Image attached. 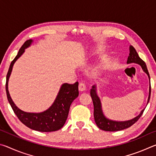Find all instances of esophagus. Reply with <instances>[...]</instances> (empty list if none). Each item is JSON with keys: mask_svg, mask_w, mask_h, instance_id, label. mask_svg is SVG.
Segmentation results:
<instances>
[{"mask_svg": "<svg viewBox=\"0 0 156 156\" xmlns=\"http://www.w3.org/2000/svg\"><path fill=\"white\" fill-rule=\"evenodd\" d=\"M78 89H79V91H83L86 89V87H85V84L83 83H79V85H78Z\"/></svg>", "mask_w": 156, "mask_h": 156, "instance_id": "esophagus-1", "label": "esophagus"}]
</instances>
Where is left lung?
<instances>
[{"instance_id": "1", "label": "left lung", "mask_w": 156, "mask_h": 156, "mask_svg": "<svg viewBox=\"0 0 156 156\" xmlns=\"http://www.w3.org/2000/svg\"><path fill=\"white\" fill-rule=\"evenodd\" d=\"M130 49V54H129V56L128 57L127 63H138V64L141 66L142 69L144 70V72L147 73L148 76H149L150 80L149 73L147 70V65L145 64V62L139 57L136 49L134 48L133 46H130V49ZM90 94L94 103V116L95 122H96V124L97 126H98V128L103 131H117L130 127L131 126L133 125V124H135L137 121L139 120V118L141 117V115H142V113H143L144 111V109L142 111L141 113H140L137 117L134 118L133 119L125 121V122H116V121L108 120L105 117L103 113H102L101 109V104H100L99 98L96 95V87H95V86L92 87V88L91 89ZM150 96H151V84H150L149 87V98H148V102H149L150 100Z\"/></svg>"}]
</instances>
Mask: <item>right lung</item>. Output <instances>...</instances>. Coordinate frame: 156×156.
Listing matches in <instances>:
<instances>
[{
    "instance_id": "1",
    "label": "right lung",
    "mask_w": 156,
    "mask_h": 156,
    "mask_svg": "<svg viewBox=\"0 0 156 156\" xmlns=\"http://www.w3.org/2000/svg\"><path fill=\"white\" fill-rule=\"evenodd\" d=\"M32 41H26L18 51L17 56L10 64L6 76L5 89L8 101L13 111L23 124L33 130L41 132L56 131L64 126L69 114V111L73 100L78 96V82L74 84H63L54 104L45 112L38 113L23 112L16 106L8 91V80L13 65L16 60L23 54L25 49L30 45Z\"/></svg>"
}]
</instances>
